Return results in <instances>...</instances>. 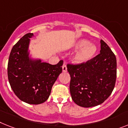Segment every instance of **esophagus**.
I'll list each match as a JSON object with an SVG mask.
<instances>
[{"mask_svg":"<svg viewBox=\"0 0 128 128\" xmlns=\"http://www.w3.org/2000/svg\"><path fill=\"white\" fill-rule=\"evenodd\" d=\"M62 70H63V72H66L67 70V68H66V65L65 63H64L63 65V66H62Z\"/></svg>","mask_w":128,"mask_h":128,"instance_id":"34e87169","label":"esophagus"}]
</instances>
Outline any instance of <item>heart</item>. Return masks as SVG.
<instances>
[{
    "label": "heart",
    "mask_w": 128,
    "mask_h": 128,
    "mask_svg": "<svg viewBox=\"0 0 128 128\" xmlns=\"http://www.w3.org/2000/svg\"><path fill=\"white\" fill-rule=\"evenodd\" d=\"M89 44V42L85 40H82L76 44V48H83L79 50L74 57V61L77 63H83L88 62L94 56L96 52V47Z\"/></svg>",
    "instance_id": "1"
}]
</instances>
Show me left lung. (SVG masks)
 Returning <instances> with one entry per match:
<instances>
[{
  "label": "left lung",
  "mask_w": 128,
  "mask_h": 128,
  "mask_svg": "<svg viewBox=\"0 0 128 128\" xmlns=\"http://www.w3.org/2000/svg\"><path fill=\"white\" fill-rule=\"evenodd\" d=\"M72 99L82 107L103 103L111 94L116 79V58L103 40L100 53L83 63H67Z\"/></svg>",
  "instance_id": "obj_1"
}]
</instances>
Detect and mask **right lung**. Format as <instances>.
<instances>
[{
    "mask_svg": "<svg viewBox=\"0 0 128 128\" xmlns=\"http://www.w3.org/2000/svg\"><path fill=\"white\" fill-rule=\"evenodd\" d=\"M32 33H27L13 46L8 63V77L12 89L20 100L38 104L48 99L52 88L62 72L63 61L56 65L31 61L27 50Z\"/></svg>",
    "mask_w": 128,
    "mask_h": 128,
    "instance_id": "obj_1",
    "label": "right lung"
}]
</instances>
